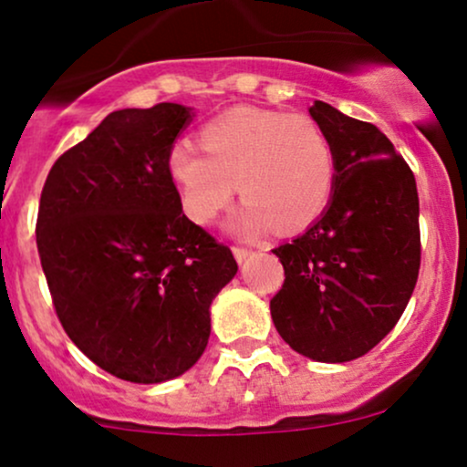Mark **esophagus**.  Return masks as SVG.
Here are the masks:
<instances>
[{
    "label": "esophagus",
    "mask_w": 467,
    "mask_h": 467,
    "mask_svg": "<svg viewBox=\"0 0 467 467\" xmlns=\"http://www.w3.org/2000/svg\"><path fill=\"white\" fill-rule=\"evenodd\" d=\"M233 254H234V258H237L239 263H244L245 258H248V256L252 254V250H248V248H241V245H234V248H233Z\"/></svg>",
    "instance_id": "1"
}]
</instances>
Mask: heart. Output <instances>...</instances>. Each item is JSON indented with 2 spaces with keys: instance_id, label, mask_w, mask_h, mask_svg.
<instances>
[{
  "instance_id": "heart-1",
  "label": "heart",
  "mask_w": 467,
  "mask_h": 467,
  "mask_svg": "<svg viewBox=\"0 0 467 467\" xmlns=\"http://www.w3.org/2000/svg\"><path fill=\"white\" fill-rule=\"evenodd\" d=\"M200 150L178 145L167 171L187 217L209 223L237 184L245 200L241 233L305 228L322 215L335 184L333 145L316 119L280 110L237 106L213 117L198 132Z\"/></svg>"
}]
</instances>
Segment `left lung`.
Segmentation results:
<instances>
[{"label":"left lung","instance_id":"obj_1","mask_svg":"<svg viewBox=\"0 0 467 467\" xmlns=\"http://www.w3.org/2000/svg\"><path fill=\"white\" fill-rule=\"evenodd\" d=\"M333 145L324 215L272 250L285 267L269 300L276 330L313 361L363 357L398 324L418 283L420 200L411 167L374 123L326 102L308 109Z\"/></svg>","mask_w":467,"mask_h":467}]
</instances>
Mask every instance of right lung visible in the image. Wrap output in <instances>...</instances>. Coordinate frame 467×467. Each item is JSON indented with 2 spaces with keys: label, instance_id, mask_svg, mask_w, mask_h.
<instances>
[{
  "label": "right lung",
  "instance_id": "add662e5",
  "mask_svg": "<svg viewBox=\"0 0 467 467\" xmlns=\"http://www.w3.org/2000/svg\"><path fill=\"white\" fill-rule=\"evenodd\" d=\"M191 109L110 112L47 173L36 245L69 339L130 383L184 374L211 335V302L237 274L228 245L182 213L167 171Z\"/></svg>",
  "mask_w": 467,
  "mask_h": 467
}]
</instances>
